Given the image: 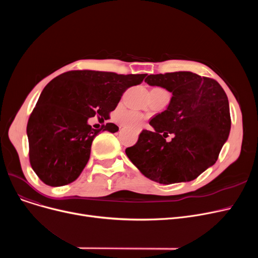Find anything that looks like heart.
I'll return each mask as SVG.
<instances>
[{
    "instance_id": "heart-1",
    "label": "heart",
    "mask_w": 258,
    "mask_h": 258,
    "mask_svg": "<svg viewBox=\"0 0 258 258\" xmlns=\"http://www.w3.org/2000/svg\"><path fill=\"white\" fill-rule=\"evenodd\" d=\"M116 119L122 125L135 131H138L142 127L144 116L137 111L119 110L116 113Z\"/></svg>"
}]
</instances>
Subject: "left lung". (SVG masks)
I'll list each match as a JSON object with an SVG mask.
<instances>
[{
	"label": "left lung",
	"mask_w": 258,
	"mask_h": 258,
	"mask_svg": "<svg viewBox=\"0 0 258 258\" xmlns=\"http://www.w3.org/2000/svg\"><path fill=\"white\" fill-rule=\"evenodd\" d=\"M145 83L172 93L125 154L146 178L161 184L197 179L213 165L231 128L228 97L218 81L191 72L148 75ZM173 135L172 141L166 138Z\"/></svg>",
	"instance_id": "obj_1"
}]
</instances>
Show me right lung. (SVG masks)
<instances>
[{"label": "right lung", "mask_w": 258, "mask_h": 258, "mask_svg": "<svg viewBox=\"0 0 258 258\" xmlns=\"http://www.w3.org/2000/svg\"><path fill=\"white\" fill-rule=\"evenodd\" d=\"M145 76L74 70L52 79L27 123L29 161L37 177L53 187L74 182L88 163L94 138L119 130L112 122L92 128L88 119H110L123 93Z\"/></svg>", "instance_id": "right-lung-1"}]
</instances>
